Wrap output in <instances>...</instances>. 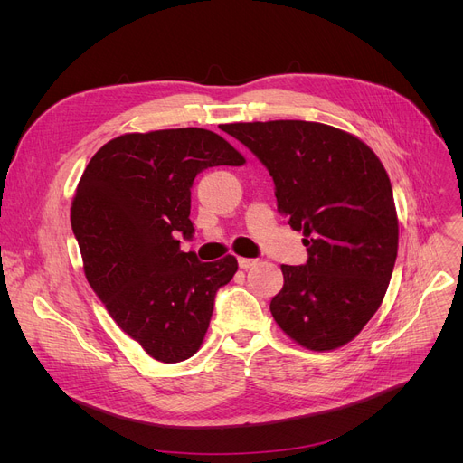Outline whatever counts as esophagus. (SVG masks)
<instances>
[{
  "label": "esophagus",
  "mask_w": 463,
  "mask_h": 463,
  "mask_svg": "<svg viewBox=\"0 0 463 463\" xmlns=\"http://www.w3.org/2000/svg\"><path fill=\"white\" fill-rule=\"evenodd\" d=\"M259 262V259H248V257H238V266L240 269H251V266H255Z\"/></svg>",
  "instance_id": "1"
}]
</instances>
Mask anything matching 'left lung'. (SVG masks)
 <instances>
[{"label":"left lung","instance_id":"8db88e82","mask_svg":"<svg viewBox=\"0 0 463 463\" xmlns=\"http://www.w3.org/2000/svg\"><path fill=\"white\" fill-rule=\"evenodd\" d=\"M223 131L266 166L278 208L306 236V264L281 266L283 288L270 302L276 323L311 351L345 345L379 309L398 255L384 166L362 140L317 121H253Z\"/></svg>","mask_w":463,"mask_h":463}]
</instances>
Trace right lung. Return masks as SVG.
Wrapping results in <instances>:
<instances>
[{"instance_id":"add662e5","label":"right lung","mask_w":463,"mask_h":463,"mask_svg":"<svg viewBox=\"0 0 463 463\" xmlns=\"http://www.w3.org/2000/svg\"><path fill=\"white\" fill-rule=\"evenodd\" d=\"M244 163L219 135L163 129L112 138L88 163L71 208L86 278L118 326L152 358L199 351L217 290L238 262L180 251L193 238L191 185L208 166Z\"/></svg>"}]
</instances>
